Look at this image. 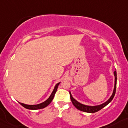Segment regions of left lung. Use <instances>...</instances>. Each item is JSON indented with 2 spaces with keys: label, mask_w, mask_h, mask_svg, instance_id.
<instances>
[{
  "label": "left lung",
  "mask_w": 128,
  "mask_h": 128,
  "mask_svg": "<svg viewBox=\"0 0 128 128\" xmlns=\"http://www.w3.org/2000/svg\"><path fill=\"white\" fill-rule=\"evenodd\" d=\"M114 77H115V84H114V88L113 90L112 94L110 96V98L106 100V102H103L102 104H100L99 105H96V106H89V105H85L83 104L82 103H80V102H78V100H76L73 97H72V94L70 93V99L72 100V104H74V106H75L77 109H78L79 110H81L82 112H87V113H95L97 112L98 111H99L100 110H101L102 108H103L104 107L108 105L110 102L112 100V99H114V96L115 94V91H116V86H117V72L116 70L114 71Z\"/></svg>",
  "instance_id": "left-lung-1"
}]
</instances>
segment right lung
I'll return each instance as SVG.
<instances>
[{
  "mask_svg": "<svg viewBox=\"0 0 128 128\" xmlns=\"http://www.w3.org/2000/svg\"><path fill=\"white\" fill-rule=\"evenodd\" d=\"M60 82H58V83H57L56 85L54 86V90H53L52 92L51 93L50 96H49V98H48L47 100H45L44 102H42V103L38 104H32V105L26 104H24L20 102H19V103L22 105V106H24V108H26V109H29V110H39V109H42V108H46V106H48V105L52 102V100L53 98H54V95H55L56 91H57L58 87L59 84H60Z\"/></svg>",
  "mask_w": 128,
  "mask_h": 128,
  "instance_id": "add662e5",
  "label": "right lung"
}]
</instances>
